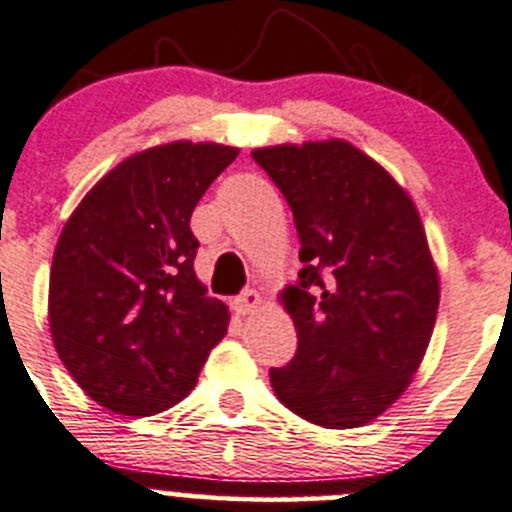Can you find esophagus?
<instances>
[{
  "instance_id": "34e87169",
  "label": "esophagus",
  "mask_w": 512,
  "mask_h": 512,
  "mask_svg": "<svg viewBox=\"0 0 512 512\" xmlns=\"http://www.w3.org/2000/svg\"><path fill=\"white\" fill-rule=\"evenodd\" d=\"M258 306H261V293H258L256 288H246V291H241L239 296L234 298V308L241 316H249V313H254Z\"/></svg>"
}]
</instances>
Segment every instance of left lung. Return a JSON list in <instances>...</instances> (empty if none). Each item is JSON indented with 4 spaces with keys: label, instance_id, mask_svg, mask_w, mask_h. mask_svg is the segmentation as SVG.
<instances>
[{
    "label": "left lung",
    "instance_id": "1",
    "mask_svg": "<svg viewBox=\"0 0 512 512\" xmlns=\"http://www.w3.org/2000/svg\"><path fill=\"white\" fill-rule=\"evenodd\" d=\"M286 196L303 268L281 291L296 356L278 401L323 428H361L411 386L433 336L440 278L408 191L346 139L254 149Z\"/></svg>",
    "mask_w": 512,
    "mask_h": 512
}]
</instances>
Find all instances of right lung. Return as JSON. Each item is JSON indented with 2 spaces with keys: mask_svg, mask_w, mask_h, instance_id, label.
Returning <instances> with one entry per match:
<instances>
[{
  "mask_svg": "<svg viewBox=\"0 0 512 512\" xmlns=\"http://www.w3.org/2000/svg\"><path fill=\"white\" fill-rule=\"evenodd\" d=\"M239 156L214 141L136 151L74 209L49 273V328L59 358L91 401L154 416L196 386L229 308L194 273L191 214Z\"/></svg>",
  "mask_w": 512,
  "mask_h": 512,
  "instance_id": "1",
  "label": "right lung"
}]
</instances>
